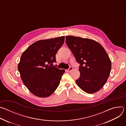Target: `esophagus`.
Instances as JSON below:
<instances>
[{"label":"esophagus","instance_id":"obj_1","mask_svg":"<svg viewBox=\"0 0 126 126\" xmlns=\"http://www.w3.org/2000/svg\"><path fill=\"white\" fill-rule=\"evenodd\" d=\"M73 69V67H71V66H70V67H69V68L67 70V71L68 72H70Z\"/></svg>","mask_w":126,"mask_h":126}]
</instances>
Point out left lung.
Here are the masks:
<instances>
[{"label":"left lung","instance_id":"8db88e82","mask_svg":"<svg viewBox=\"0 0 126 126\" xmlns=\"http://www.w3.org/2000/svg\"><path fill=\"white\" fill-rule=\"evenodd\" d=\"M66 43L80 64L77 85L89 94L99 91L111 70V62L104 48L92 39L73 36H66Z\"/></svg>","mask_w":126,"mask_h":126}]
</instances>
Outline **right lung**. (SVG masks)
Here are the masks:
<instances>
[{"mask_svg": "<svg viewBox=\"0 0 126 126\" xmlns=\"http://www.w3.org/2000/svg\"><path fill=\"white\" fill-rule=\"evenodd\" d=\"M64 36L34 42L23 52L18 65L20 77L34 95L50 96L58 87L65 70L54 67L56 54L64 42Z\"/></svg>", "mask_w": 126, "mask_h": 126, "instance_id": "obj_1", "label": "right lung"}]
</instances>
